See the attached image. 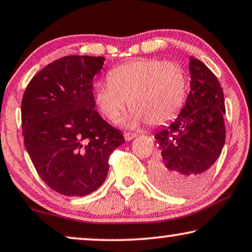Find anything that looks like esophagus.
Returning a JSON list of instances; mask_svg holds the SVG:
<instances>
[{
    "instance_id": "34e87169",
    "label": "esophagus",
    "mask_w": 252,
    "mask_h": 252,
    "mask_svg": "<svg viewBox=\"0 0 252 252\" xmlns=\"http://www.w3.org/2000/svg\"><path fill=\"white\" fill-rule=\"evenodd\" d=\"M137 137V134L136 133H131V132H125V138H126V141H129V140H132L133 138H136Z\"/></svg>"
}]
</instances>
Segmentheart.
<instances>
[{"label":"heart","mask_w":252,"mask_h":252,"mask_svg":"<svg viewBox=\"0 0 252 252\" xmlns=\"http://www.w3.org/2000/svg\"><path fill=\"white\" fill-rule=\"evenodd\" d=\"M109 81L94 87V100L111 122L120 119L129 100L130 126L146 121L150 126L169 122L182 107L186 94V74L178 63L160 59H138L120 65Z\"/></svg>","instance_id":"heart-1"}]
</instances>
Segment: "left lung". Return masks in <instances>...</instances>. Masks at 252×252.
<instances>
[{"label":"left lung","mask_w":252,"mask_h":252,"mask_svg":"<svg viewBox=\"0 0 252 252\" xmlns=\"http://www.w3.org/2000/svg\"><path fill=\"white\" fill-rule=\"evenodd\" d=\"M190 91L175 121L155 134L160 154L152 163L154 184L184 196L205 183L225 144L224 92L214 73L190 57Z\"/></svg>","instance_id":"obj_1"}]
</instances>
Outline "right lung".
<instances>
[{
    "label": "right lung",
    "mask_w": 252,
    "mask_h": 252,
    "mask_svg": "<svg viewBox=\"0 0 252 252\" xmlns=\"http://www.w3.org/2000/svg\"><path fill=\"white\" fill-rule=\"evenodd\" d=\"M104 57L66 56L40 70L21 100L25 147L41 179L66 196H84L105 182L109 157L125 144L94 109V79Z\"/></svg>",
    "instance_id": "1"
}]
</instances>
